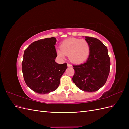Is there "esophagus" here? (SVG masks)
Segmentation results:
<instances>
[{
	"mask_svg": "<svg viewBox=\"0 0 129 129\" xmlns=\"http://www.w3.org/2000/svg\"><path fill=\"white\" fill-rule=\"evenodd\" d=\"M67 66H68V67H72V65L71 64H70V63H68Z\"/></svg>",
	"mask_w": 129,
	"mask_h": 129,
	"instance_id": "obj_1",
	"label": "esophagus"
}]
</instances>
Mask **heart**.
Masks as SVG:
<instances>
[{
	"label": "heart",
	"instance_id": "heart-1",
	"mask_svg": "<svg viewBox=\"0 0 129 129\" xmlns=\"http://www.w3.org/2000/svg\"><path fill=\"white\" fill-rule=\"evenodd\" d=\"M90 48L88 42L84 39L71 38L65 40L60 45V49L57 50V54L61 57L65 55L74 63H81L87 59Z\"/></svg>",
	"mask_w": 129,
	"mask_h": 129
}]
</instances>
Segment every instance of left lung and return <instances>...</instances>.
Instances as JSON below:
<instances>
[{"label":"left lung","instance_id":"8db88e82","mask_svg":"<svg viewBox=\"0 0 129 129\" xmlns=\"http://www.w3.org/2000/svg\"><path fill=\"white\" fill-rule=\"evenodd\" d=\"M89 45L88 60L79 65H73L75 73L73 81L76 87L87 92L97 91L105 84L110 73V59L108 49L100 40L85 37Z\"/></svg>","mask_w":129,"mask_h":129}]
</instances>
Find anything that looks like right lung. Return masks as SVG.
I'll return each mask as SVG.
<instances>
[{"label":"right lung","instance_id":"right-lung-1","mask_svg":"<svg viewBox=\"0 0 129 129\" xmlns=\"http://www.w3.org/2000/svg\"><path fill=\"white\" fill-rule=\"evenodd\" d=\"M55 38L41 39L32 43L24 52L22 71L25 83L33 91L46 94L55 91L67 64H58Z\"/></svg>","mask_w":129,"mask_h":129}]
</instances>
